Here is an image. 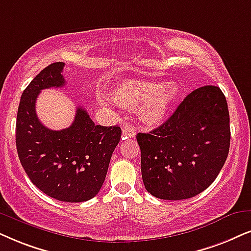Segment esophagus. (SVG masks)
<instances>
[{
    "label": "esophagus",
    "mask_w": 251,
    "mask_h": 251,
    "mask_svg": "<svg viewBox=\"0 0 251 251\" xmlns=\"http://www.w3.org/2000/svg\"><path fill=\"white\" fill-rule=\"evenodd\" d=\"M134 136H135V129L133 128L131 125H126L125 127L123 128V139L134 138Z\"/></svg>",
    "instance_id": "1"
}]
</instances>
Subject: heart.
I'll use <instances>...</instances> for the list:
<instances>
[{
  "label": "heart",
  "mask_w": 251,
  "mask_h": 251,
  "mask_svg": "<svg viewBox=\"0 0 251 251\" xmlns=\"http://www.w3.org/2000/svg\"><path fill=\"white\" fill-rule=\"evenodd\" d=\"M178 95L177 85L151 81L122 82L111 91V97L118 106L125 109L140 106V119L151 127L161 125L166 120Z\"/></svg>",
  "instance_id": "heart-1"
}]
</instances>
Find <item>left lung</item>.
I'll list each match as a JSON object with an SVG mask.
<instances>
[{"label":"left lung","instance_id":"1","mask_svg":"<svg viewBox=\"0 0 251 251\" xmlns=\"http://www.w3.org/2000/svg\"><path fill=\"white\" fill-rule=\"evenodd\" d=\"M145 188L167 201L192 198L214 182L229 151L226 97L204 85L184 98L162 125L138 133Z\"/></svg>","mask_w":251,"mask_h":251}]
</instances>
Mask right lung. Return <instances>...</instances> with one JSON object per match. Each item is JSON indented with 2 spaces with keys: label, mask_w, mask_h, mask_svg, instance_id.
I'll use <instances>...</instances> for the list:
<instances>
[{
  "label": "right lung",
  "mask_w": 251,
  "mask_h": 251,
  "mask_svg": "<svg viewBox=\"0 0 251 251\" xmlns=\"http://www.w3.org/2000/svg\"><path fill=\"white\" fill-rule=\"evenodd\" d=\"M63 62L50 63L31 81L21 97L16 122V147L22 167L45 195L67 202L87 201L102 188L119 126H100L77 107L68 128L53 131L40 123L36 100L43 89L61 88Z\"/></svg>",
  "instance_id": "right-lung-1"
}]
</instances>
